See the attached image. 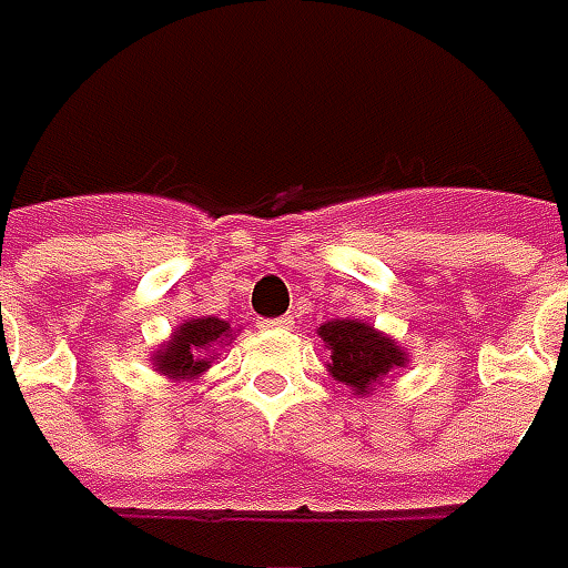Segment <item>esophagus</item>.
<instances>
[{"label":"esophagus","mask_w":568,"mask_h":568,"mask_svg":"<svg viewBox=\"0 0 568 568\" xmlns=\"http://www.w3.org/2000/svg\"><path fill=\"white\" fill-rule=\"evenodd\" d=\"M295 326V320L292 316H273V320H261V329H273V333H285V329H292Z\"/></svg>","instance_id":"obj_1"}]
</instances>
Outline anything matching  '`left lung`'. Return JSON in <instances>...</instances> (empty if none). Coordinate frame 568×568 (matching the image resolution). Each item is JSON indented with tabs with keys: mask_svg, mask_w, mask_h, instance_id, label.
<instances>
[{
	"mask_svg": "<svg viewBox=\"0 0 568 568\" xmlns=\"http://www.w3.org/2000/svg\"><path fill=\"white\" fill-rule=\"evenodd\" d=\"M320 338L333 348V376L351 385L354 392H369L373 382L404 366V354L392 338L379 335L373 326L357 320H335L320 326Z\"/></svg>",
	"mask_w": 568,
	"mask_h": 568,
	"instance_id": "8db88e82",
	"label": "left lung"
}]
</instances>
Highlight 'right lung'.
<instances>
[{
  "mask_svg": "<svg viewBox=\"0 0 568 568\" xmlns=\"http://www.w3.org/2000/svg\"><path fill=\"white\" fill-rule=\"evenodd\" d=\"M230 335V323H223L217 316H204V320H189L183 323L171 345L154 354V364L164 376L173 379H192L211 366V351Z\"/></svg>",
  "mask_w": 568,
  "mask_h": 568,
  "instance_id": "add662e5",
  "label": "right lung"
}]
</instances>
